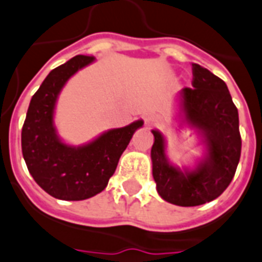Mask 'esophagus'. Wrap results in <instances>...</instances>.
Here are the masks:
<instances>
[{"label": "esophagus", "mask_w": 262, "mask_h": 262, "mask_svg": "<svg viewBox=\"0 0 262 262\" xmlns=\"http://www.w3.org/2000/svg\"><path fill=\"white\" fill-rule=\"evenodd\" d=\"M158 121H160V119H158V116H156V115H147V116L144 118L146 125H156Z\"/></svg>", "instance_id": "34e87169"}]
</instances>
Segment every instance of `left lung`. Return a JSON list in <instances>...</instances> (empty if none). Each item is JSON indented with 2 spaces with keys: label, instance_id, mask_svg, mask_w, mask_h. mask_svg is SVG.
Segmentation results:
<instances>
[{
  "label": "left lung",
  "instance_id": "left-lung-1",
  "mask_svg": "<svg viewBox=\"0 0 262 262\" xmlns=\"http://www.w3.org/2000/svg\"><path fill=\"white\" fill-rule=\"evenodd\" d=\"M192 86L180 93L185 121L202 131L207 156L193 170H180L167 162L165 141L152 129V177L164 200L181 207L200 206L221 196L233 180L241 157L239 119L227 85L219 77L192 63Z\"/></svg>",
  "mask_w": 262,
  "mask_h": 262
}]
</instances>
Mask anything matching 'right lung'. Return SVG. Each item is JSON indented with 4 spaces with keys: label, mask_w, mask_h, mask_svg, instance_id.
<instances>
[{
    "label": "right lung",
    "mask_w": 262,
    "mask_h": 262,
    "mask_svg": "<svg viewBox=\"0 0 262 262\" xmlns=\"http://www.w3.org/2000/svg\"><path fill=\"white\" fill-rule=\"evenodd\" d=\"M95 60L77 55L54 69L31 98L21 131V150L29 173L37 185L60 200H85L105 189L138 120L123 128L110 129L85 146H68L56 137L54 108L62 88L73 74Z\"/></svg>",
    "instance_id": "add662e5"
}]
</instances>
